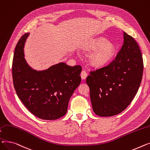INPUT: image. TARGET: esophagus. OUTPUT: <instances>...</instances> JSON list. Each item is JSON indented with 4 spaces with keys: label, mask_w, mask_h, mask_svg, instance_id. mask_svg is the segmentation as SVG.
Here are the masks:
<instances>
[{
    "label": "esophagus",
    "mask_w": 150,
    "mask_h": 150,
    "mask_svg": "<svg viewBox=\"0 0 150 150\" xmlns=\"http://www.w3.org/2000/svg\"><path fill=\"white\" fill-rule=\"evenodd\" d=\"M87 75H88V74H87L86 72L85 71V70H82L81 73V78H82V79H85L86 78V77H87Z\"/></svg>",
    "instance_id": "1"
}]
</instances>
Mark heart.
Segmentation results:
<instances>
[{
  "label": "heart",
  "mask_w": 150,
  "mask_h": 150,
  "mask_svg": "<svg viewBox=\"0 0 150 150\" xmlns=\"http://www.w3.org/2000/svg\"><path fill=\"white\" fill-rule=\"evenodd\" d=\"M91 50H95L90 56L92 65L102 67L110 62L115 53V47L113 44L106 42L103 39H98L91 41L88 45Z\"/></svg>",
  "instance_id": "b5f03b06"
}]
</instances>
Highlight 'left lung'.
<instances>
[{"instance_id": "obj_1", "label": "left lung", "mask_w": 150, "mask_h": 150, "mask_svg": "<svg viewBox=\"0 0 150 150\" xmlns=\"http://www.w3.org/2000/svg\"><path fill=\"white\" fill-rule=\"evenodd\" d=\"M143 71L138 44L124 32V44L116 58L108 65L90 71L86 77L95 114L110 117L125 110L137 93Z\"/></svg>"}]
</instances>
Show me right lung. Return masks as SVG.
<instances>
[{
	"instance_id": "1",
	"label": "right lung",
	"mask_w": 150,
	"mask_h": 150,
	"mask_svg": "<svg viewBox=\"0 0 150 150\" xmlns=\"http://www.w3.org/2000/svg\"><path fill=\"white\" fill-rule=\"evenodd\" d=\"M28 35H23L14 50L12 74L15 90L34 116L44 120L59 119L67 113L69 99L81 83L82 67L60 62L43 71L33 69L24 57Z\"/></svg>"
}]
</instances>
